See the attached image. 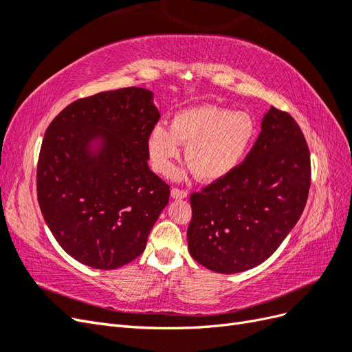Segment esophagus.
<instances>
[{
	"instance_id": "1",
	"label": "esophagus",
	"mask_w": 352,
	"mask_h": 352,
	"mask_svg": "<svg viewBox=\"0 0 352 352\" xmlns=\"http://www.w3.org/2000/svg\"><path fill=\"white\" fill-rule=\"evenodd\" d=\"M172 197L173 198H180V199H182V198H186L188 197V190H185V189H180V188H173L172 189Z\"/></svg>"
}]
</instances>
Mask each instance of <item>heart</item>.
<instances>
[{"instance_id": "heart-1", "label": "heart", "mask_w": 352, "mask_h": 352, "mask_svg": "<svg viewBox=\"0 0 352 352\" xmlns=\"http://www.w3.org/2000/svg\"><path fill=\"white\" fill-rule=\"evenodd\" d=\"M255 135L251 114L216 105H199L180 111L172 129L157 124L148 138L151 164L160 175H168L182 145L189 144L186 162L201 180L214 182L235 170Z\"/></svg>"}]
</instances>
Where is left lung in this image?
<instances>
[{"label":"left lung","instance_id":"1","mask_svg":"<svg viewBox=\"0 0 352 352\" xmlns=\"http://www.w3.org/2000/svg\"><path fill=\"white\" fill-rule=\"evenodd\" d=\"M310 184V150L301 127L289 113L272 107L243 162L190 194L192 258L217 273L261 264L301 217Z\"/></svg>","mask_w":352,"mask_h":352}]
</instances>
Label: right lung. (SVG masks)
Wrapping results in <instances>:
<instances>
[{
  "mask_svg": "<svg viewBox=\"0 0 352 352\" xmlns=\"http://www.w3.org/2000/svg\"><path fill=\"white\" fill-rule=\"evenodd\" d=\"M158 119L153 94L131 87L76 100L47 127L38 202L51 233L74 260L113 270L144 252L170 197V186L148 167V138ZM95 137L103 148L91 155Z\"/></svg>",
  "mask_w": 352,
  "mask_h": 352,
  "instance_id": "1",
  "label": "right lung"
}]
</instances>
